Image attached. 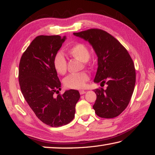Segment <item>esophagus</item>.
Returning a JSON list of instances; mask_svg holds the SVG:
<instances>
[{
    "instance_id": "obj_1",
    "label": "esophagus",
    "mask_w": 155,
    "mask_h": 155,
    "mask_svg": "<svg viewBox=\"0 0 155 155\" xmlns=\"http://www.w3.org/2000/svg\"><path fill=\"white\" fill-rule=\"evenodd\" d=\"M79 93H80L81 95H82V94H84L85 93H86V91L85 90H80Z\"/></svg>"
}]
</instances>
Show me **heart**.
Returning a JSON list of instances; mask_svg holds the SVG:
<instances>
[{
    "label": "heart",
    "instance_id": "heart-1",
    "mask_svg": "<svg viewBox=\"0 0 155 155\" xmlns=\"http://www.w3.org/2000/svg\"><path fill=\"white\" fill-rule=\"evenodd\" d=\"M68 54L76 59L82 62H87L90 57V52L88 47L82 43H77L72 45L68 51ZM54 69L59 74H64L66 71L67 62L64 54L58 52L54 56L52 60ZM89 75L86 72L72 74L65 78V86L70 89H81L85 87L89 80Z\"/></svg>",
    "mask_w": 155,
    "mask_h": 155
}]
</instances>
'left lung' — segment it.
<instances>
[{"label":"left lung","mask_w":155,"mask_h":155,"mask_svg":"<svg viewBox=\"0 0 155 155\" xmlns=\"http://www.w3.org/2000/svg\"><path fill=\"white\" fill-rule=\"evenodd\" d=\"M90 43L98 57L94 83H106V90L96 89L93 108L98 116L113 118L127 108L135 85V69L130 54L114 37L106 31L91 28L73 33Z\"/></svg>","instance_id":"1"}]
</instances>
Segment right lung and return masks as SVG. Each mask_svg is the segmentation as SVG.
Wrapping results in <instances>:
<instances>
[{"mask_svg":"<svg viewBox=\"0 0 155 155\" xmlns=\"http://www.w3.org/2000/svg\"><path fill=\"white\" fill-rule=\"evenodd\" d=\"M65 39L59 35L36 37L19 64L18 78L23 96L36 116L52 127H61L74 119L76 104L80 98L75 90L54 96L61 89L52 60Z\"/></svg>","mask_w":155,"mask_h":155,"instance_id":"right-lung-1","label":"right lung"}]
</instances>
